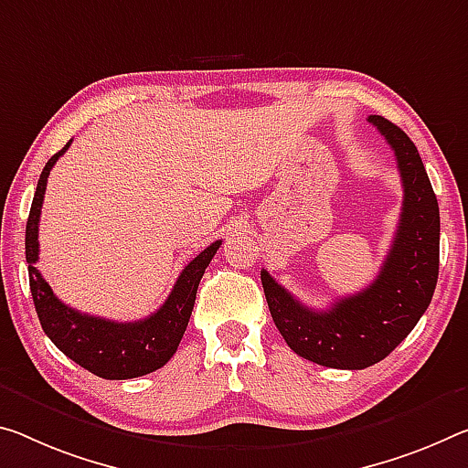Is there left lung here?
<instances>
[{
	"label": "left lung",
	"instance_id": "left-lung-1",
	"mask_svg": "<svg viewBox=\"0 0 468 468\" xmlns=\"http://www.w3.org/2000/svg\"><path fill=\"white\" fill-rule=\"evenodd\" d=\"M396 154L404 202L391 250L377 279L327 310L295 300L261 271L266 302L287 346L329 368L373 367L402 344L431 303L440 274V206L417 145L383 116H368Z\"/></svg>",
	"mask_w": 468,
	"mask_h": 468
}]
</instances>
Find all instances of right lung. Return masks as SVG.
<instances>
[{
    "instance_id": "right-lung-1",
    "label": "right lung",
    "mask_w": 468,
    "mask_h": 468,
    "mask_svg": "<svg viewBox=\"0 0 468 468\" xmlns=\"http://www.w3.org/2000/svg\"><path fill=\"white\" fill-rule=\"evenodd\" d=\"M70 144L72 139L48 160L39 183H37L27 220L25 251L35 310L46 335L54 341L58 350L64 352L79 367L87 368L89 373L98 375L101 379H135V377L154 373L173 358L183 333L187 329L199 281L222 241L210 243L185 266L166 302L144 321L116 323L108 318L83 314L66 306L56 298V293L51 292L48 281L41 277L35 264L39 261V217L49 170L69 150Z\"/></svg>"
}]
</instances>
